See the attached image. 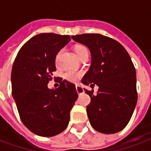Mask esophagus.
I'll list each match as a JSON object with an SVG mask.
<instances>
[{"mask_svg":"<svg viewBox=\"0 0 151 151\" xmlns=\"http://www.w3.org/2000/svg\"><path fill=\"white\" fill-rule=\"evenodd\" d=\"M76 90H77V92L78 94H81L82 93L84 92V90H83V87L81 86H79V85H77L76 86Z\"/></svg>","mask_w":151,"mask_h":151,"instance_id":"1","label":"esophagus"}]
</instances>
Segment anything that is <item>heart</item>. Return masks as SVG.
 <instances>
[{
    "label": "heart",
    "instance_id": "heart-1",
    "mask_svg": "<svg viewBox=\"0 0 151 151\" xmlns=\"http://www.w3.org/2000/svg\"><path fill=\"white\" fill-rule=\"evenodd\" d=\"M74 52H75L76 55L79 58H81L82 56L85 54L88 53V50L87 48L84 45H77L74 48ZM59 53L57 55L55 59L56 63L58 62V59ZM81 73L78 72V71H72V70H68L66 72L64 73L63 74V78H64L66 81H70V82H77L79 81V79L81 78Z\"/></svg>",
    "mask_w": 151,
    "mask_h": 151
}]
</instances>
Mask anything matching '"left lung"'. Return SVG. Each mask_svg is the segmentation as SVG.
Segmentation results:
<instances>
[{
  "label": "left lung",
  "mask_w": 151,
  "mask_h": 151,
  "mask_svg": "<svg viewBox=\"0 0 151 151\" xmlns=\"http://www.w3.org/2000/svg\"><path fill=\"white\" fill-rule=\"evenodd\" d=\"M89 48L91 65L81 82L99 87L96 95L85 89L91 98L86 106L93 129L104 134L123 129L130 120L138 100L136 71L129 53L118 41L99 33L72 36Z\"/></svg>",
  "instance_id": "obj_1"
}]
</instances>
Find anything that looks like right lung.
I'll return each mask as SVG.
<instances>
[{"mask_svg":"<svg viewBox=\"0 0 151 151\" xmlns=\"http://www.w3.org/2000/svg\"><path fill=\"white\" fill-rule=\"evenodd\" d=\"M70 41L69 35L40 33L24 43L13 62L12 94L19 115L39 136L52 137L64 131L78 97L75 85L62 78L56 90L47 86L56 71V56Z\"/></svg>","mask_w":151,"mask_h":151,"instance_id":"add662e5","label":"right lung"}]
</instances>
